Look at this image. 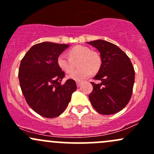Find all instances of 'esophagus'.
Listing matches in <instances>:
<instances>
[{
  "mask_svg": "<svg viewBox=\"0 0 154 154\" xmlns=\"http://www.w3.org/2000/svg\"><path fill=\"white\" fill-rule=\"evenodd\" d=\"M76 85H77V87H80L81 85H82V82H76Z\"/></svg>",
  "mask_w": 154,
  "mask_h": 154,
  "instance_id": "esophagus-1",
  "label": "esophagus"
}]
</instances>
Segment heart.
I'll return each mask as SVG.
<instances>
[{"mask_svg": "<svg viewBox=\"0 0 154 154\" xmlns=\"http://www.w3.org/2000/svg\"><path fill=\"white\" fill-rule=\"evenodd\" d=\"M69 57L62 54L57 59V64L59 68L64 72H72L74 68V62H77L79 67L74 70L68 77L71 79L81 82L88 78L92 72H96L100 68L101 60L97 53L93 52L88 47L84 45H76L71 48L68 52Z\"/></svg>", "mask_w": 154, "mask_h": 154, "instance_id": "obj_1", "label": "heart"}]
</instances>
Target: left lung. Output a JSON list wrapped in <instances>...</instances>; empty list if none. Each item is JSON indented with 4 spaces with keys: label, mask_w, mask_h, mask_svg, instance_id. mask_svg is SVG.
<instances>
[{
    "label": "left lung",
    "mask_w": 154,
    "mask_h": 154,
    "mask_svg": "<svg viewBox=\"0 0 154 154\" xmlns=\"http://www.w3.org/2000/svg\"><path fill=\"white\" fill-rule=\"evenodd\" d=\"M87 43L99 51L102 62L93 78L100 83L91 82L93 90L89 96L90 103L98 113L113 115L129 102L134 83V69L128 56L115 45L102 39Z\"/></svg>",
    "instance_id": "obj_1"
}]
</instances>
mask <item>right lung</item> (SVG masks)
<instances>
[{
    "instance_id": "right-lung-1",
    "label": "right lung",
    "mask_w": 154,
    "mask_h": 154,
    "mask_svg": "<svg viewBox=\"0 0 154 154\" xmlns=\"http://www.w3.org/2000/svg\"><path fill=\"white\" fill-rule=\"evenodd\" d=\"M69 45L44 42L34 45L21 60L20 85L26 102L41 116L53 118L67 108L76 84L68 79L64 84V72L57 59Z\"/></svg>"
}]
</instances>
